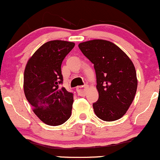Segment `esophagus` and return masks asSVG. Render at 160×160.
<instances>
[{
  "mask_svg": "<svg viewBox=\"0 0 160 160\" xmlns=\"http://www.w3.org/2000/svg\"><path fill=\"white\" fill-rule=\"evenodd\" d=\"M88 85H84V86H78L76 88L77 93L80 96H85L86 94V88Z\"/></svg>",
  "mask_w": 160,
  "mask_h": 160,
  "instance_id": "34e87169",
  "label": "esophagus"
}]
</instances>
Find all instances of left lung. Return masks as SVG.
Instances as JSON below:
<instances>
[{
    "label": "left lung",
    "mask_w": 160,
    "mask_h": 160,
    "mask_svg": "<svg viewBox=\"0 0 160 160\" xmlns=\"http://www.w3.org/2000/svg\"><path fill=\"white\" fill-rule=\"evenodd\" d=\"M78 47L95 70L99 98L93 104L94 113L104 121L120 119L126 114L137 92L133 63L110 41L93 39L81 42Z\"/></svg>",
    "instance_id": "left-lung-1"
}]
</instances>
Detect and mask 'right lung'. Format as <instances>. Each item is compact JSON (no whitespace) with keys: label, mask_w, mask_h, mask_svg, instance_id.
I'll return each mask as SVG.
<instances>
[{"label":"right lung","mask_w":160,"mask_h":160,"mask_svg":"<svg viewBox=\"0 0 160 160\" xmlns=\"http://www.w3.org/2000/svg\"><path fill=\"white\" fill-rule=\"evenodd\" d=\"M75 43L63 40L46 42L26 66L23 90L35 114L46 124L59 126L70 118L73 94L59 87L63 78L61 65Z\"/></svg>","instance_id":"obj_1"}]
</instances>
